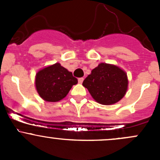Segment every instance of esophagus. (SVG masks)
I'll return each instance as SVG.
<instances>
[{"label":"esophagus","mask_w":160,"mask_h":160,"mask_svg":"<svg viewBox=\"0 0 160 160\" xmlns=\"http://www.w3.org/2000/svg\"><path fill=\"white\" fill-rule=\"evenodd\" d=\"M83 77H80V78L78 79V82H79V83H83Z\"/></svg>","instance_id":"esophagus-1"}]
</instances>
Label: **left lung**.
<instances>
[{
	"label": "left lung",
	"instance_id": "8db88e82",
	"mask_svg": "<svg viewBox=\"0 0 160 160\" xmlns=\"http://www.w3.org/2000/svg\"><path fill=\"white\" fill-rule=\"evenodd\" d=\"M126 72L111 64L100 63L83 80V86L99 104L111 105L118 102L128 89Z\"/></svg>",
	"mask_w": 160,
	"mask_h": 160
}]
</instances>
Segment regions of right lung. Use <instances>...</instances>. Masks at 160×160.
<instances>
[{
    "label": "right lung",
    "instance_id": "1",
    "mask_svg": "<svg viewBox=\"0 0 160 160\" xmlns=\"http://www.w3.org/2000/svg\"><path fill=\"white\" fill-rule=\"evenodd\" d=\"M77 83V79L72 72L59 62L42 69L35 76L37 92L48 102H56L63 99Z\"/></svg>",
    "mask_w": 160,
    "mask_h": 160
}]
</instances>
